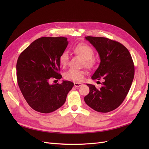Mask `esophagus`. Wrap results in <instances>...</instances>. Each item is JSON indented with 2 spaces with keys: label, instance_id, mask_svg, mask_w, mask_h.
Segmentation results:
<instances>
[{
  "label": "esophagus",
  "instance_id": "obj_1",
  "mask_svg": "<svg viewBox=\"0 0 149 149\" xmlns=\"http://www.w3.org/2000/svg\"><path fill=\"white\" fill-rule=\"evenodd\" d=\"M74 85L75 87H77L78 88V87L81 86L83 85V84L82 83H74Z\"/></svg>",
  "mask_w": 149,
  "mask_h": 149
}]
</instances>
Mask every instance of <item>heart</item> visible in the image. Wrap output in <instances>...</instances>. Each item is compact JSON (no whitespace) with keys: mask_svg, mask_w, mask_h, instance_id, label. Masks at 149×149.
<instances>
[{"mask_svg":"<svg viewBox=\"0 0 149 149\" xmlns=\"http://www.w3.org/2000/svg\"><path fill=\"white\" fill-rule=\"evenodd\" d=\"M73 51L78 55L83 58L85 64L87 66H92L94 64V51L93 48L85 43H79L73 48ZM69 53L67 51L63 52L60 56V63L61 65L66 66L69 61ZM85 75V71L83 70L74 68H70L64 74L65 79L73 81L76 82H80L83 79Z\"/></svg>","mask_w":149,"mask_h":149,"instance_id":"1","label":"heart"}]
</instances>
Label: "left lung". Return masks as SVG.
Instances as JSON below:
<instances>
[{
	"mask_svg": "<svg viewBox=\"0 0 149 149\" xmlns=\"http://www.w3.org/2000/svg\"><path fill=\"white\" fill-rule=\"evenodd\" d=\"M96 48L100 64L92 79L102 80V86L87 84L89 93L84 98L92 109L108 112L118 108L124 100L134 76V65L131 55L123 44L104 37H85Z\"/></svg>",
	"mask_w": 149,
	"mask_h": 149,
	"instance_id": "obj_1",
	"label": "left lung"
}]
</instances>
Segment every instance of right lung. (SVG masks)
I'll use <instances>...</instances> for the list:
<instances>
[{"label":"right lung","mask_w":149,"mask_h":149,"mask_svg":"<svg viewBox=\"0 0 149 149\" xmlns=\"http://www.w3.org/2000/svg\"><path fill=\"white\" fill-rule=\"evenodd\" d=\"M68 44L65 37H41L31 43L18 58V84L26 101L36 111L47 114L59 109L73 87L69 81L49 83L52 79L62 78L58 73L59 58Z\"/></svg>","instance_id":"right-lung-1"}]
</instances>
